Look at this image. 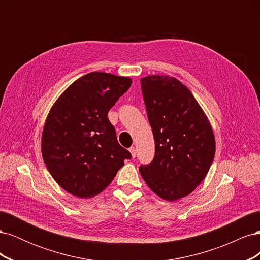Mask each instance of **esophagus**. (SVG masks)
I'll use <instances>...</instances> for the list:
<instances>
[{
	"label": "esophagus",
	"mask_w": 260,
	"mask_h": 260,
	"mask_svg": "<svg viewBox=\"0 0 260 260\" xmlns=\"http://www.w3.org/2000/svg\"><path fill=\"white\" fill-rule=\"evenodd\" d=\"M129 152L131 153L132 158H135L136 155H137V149H136V147H135V146H131V147L129 148Z\"/></svg>",
	"instance_id": "1"
}]
</instances>
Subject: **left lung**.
Wrapping results in <instances>:
<instances>
[{"instance_id":"1","label":"left lung","mask_w":260,"mask_h":260,"mask_svg":"<svg viewBox=\"0 0 260 260\" xmlns=\"http://www.w3.org/2000/svg\"><path fill=\"white\" fill-rule=\"evenodd\" d=\"M140 81L155 156L139 170L156 195L174 202L205 179L215 157V135L192 92L175 77L148 75Z\"/></svg>"}]
</instances>
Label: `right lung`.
I'll use <instances>...</instances> for the list:
<instances>
[{"label":"right lung","mask_w":260,"mask_h":260,"mask_svg":"<svg viewBox=\"0 0 260 260\" xmlns=\"http://www.w3.org/2000/svg\"><path fill=\"white\" fill-rule=\"evenodd\" d=\"M131 84L129 77L93 72L70 84L51 107L42 131V157L66 192L93 198L131 158L107 118Z\"/></svg>","instance_id":"1"}]
</instances>
